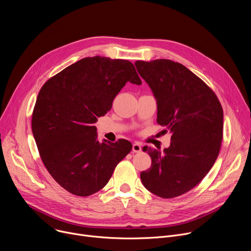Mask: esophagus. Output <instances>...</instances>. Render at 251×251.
Masks as SVG:
<instances>
[{"mask_svg":"<svg viewBox=\"0 0 251 251\" xmlns=\"http://www.w3.org/2000/svg\"><path fill=\"white\" fill-rule=\"evenodd\" d=\"M132 151H133V153H140L142 151V144H140V143H138V142L134 143L132 146Z\"/></svg>","mask_w":251,"mask_h":251,"instance_id":"obj_1","label":"esophagus"}]
</instances>
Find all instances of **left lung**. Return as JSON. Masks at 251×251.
Returning <instances> with one entry per match:
<instances>
[{"instance_id":"left-lung-1","label":"left lung","mask_w":251,"mask_h":251,"mask_svg":"<svg viewBox=\"0 0 251 251\" xmlns=\"http://www.w3.org/2000/svg\"><path fill=\"white\" fill-rule=\"evenodd\" d=\"M140 76L157 100V122L172 133L163 152L149 148L151 168L141 181L152 194L172 199L195 188L216 162L224 111L214 92L185 65L170 59L137 60Z\"/></svg>"}]
</instances>
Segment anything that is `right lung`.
<instances>
[{"label": "right lung", "mask_w": 251, "mask_h": 251, "mask_svg": "<svg viewBox=\"0 0 251 251\" xmlns=\"http://www.w3.org/2000/svg\"><path fill=\"white\" fill-rule=\"evenodd\" d=\"M127 82L142 84L132 62L97 55L67 66L40 90L32 134L47 170L70 194L88 197L103 189L130 153L127 140L100 143L93 126Z\"/></svg>", "instance_id": "add662e5"}]
</instances>
